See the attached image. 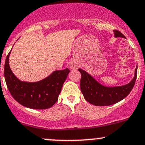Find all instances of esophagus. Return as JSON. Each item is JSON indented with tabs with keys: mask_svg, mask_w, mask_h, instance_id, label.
<instances>
[{
	"mask_svg": "<svg viewBox=\"0 0 145 145\" xmlns=\"http://www.w3.org/2000/svg\"><path fill=\"white\" fill-rule=\"evenodd\" d=\"M70 68H71V69H77L78 66L76 63L72 62V63H71V64H70Z\"/></svg>",
	"mask_w": 145,
	"mask_h": 145,
	"instance_id": "obj_1",
	"label": "esophagus"
}]
</instances>
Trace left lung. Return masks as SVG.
I'll return each instance as SVG.
<instances>
[{
  "label": "left lung",
  "mask_w": 145,
  "mask_h": 145,
  "mask_svg": "<svg viewBox=\"0 0 145 145\" xmlns=\"http://www.w3.org/2000/svg\"><path fill=\"white\" fill-rule=\"evenodd\" d=\"M116 38L125 36L120 31L114 30ZM137 69L135 70L134 77L129 83L118 87H105L101 85L87 72L78 69L81 74L80 90L87 102L96 106H109L118 103L131 92L137 78Z\"/></svg>",
  "instance_id": "8db88e82"
}]
</instances>
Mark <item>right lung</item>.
Instances as JSON below:
<instances>
[{
    "mask_svg": "<svg viewBox=\"0 0 145 145\" xmlns=\"http://www.w3.org/2000/svg\"><path fill=\"white\" fill-rule=\"evenodd\" d=\"M11 51L5 60L4 76L12 97L20 105L30 109H45L52 107L58 101L70 70L67 68L55 71L48 77L38 82H24L17 78L9 67Z\"/></svg>",
    "mask_w": 145,
    "mask_h": 145,
    "instance_id": "obj_1",
    "label": "right lung"
}]
</instances>
